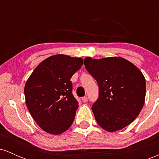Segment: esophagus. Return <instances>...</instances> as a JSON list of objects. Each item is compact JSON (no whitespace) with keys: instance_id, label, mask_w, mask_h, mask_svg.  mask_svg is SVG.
Returning a JSON list of instances; mask_svg holds the SVG:
<instances>
[{"instance_id":"34e87169","label":"esophagus","mask_w":159,"mask_h":159,"mask_svg":"<svg viewBox=\"0 0 159 159\" xmlns=\"http://www.w3.org/2000/svg\"><path fill=\"white\" fill-rule=\"evenodd\" d=\"M81 100L84 102H87V100H88V98H87V96H84V97L81 98Z\"/></svg>"}]
</instances>
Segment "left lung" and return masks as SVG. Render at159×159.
<instances>
[{
	"label": "left lung",
	"mask_w": 159,
	"mask_h": 159,
	"mask_svg": "<svg viewBox=\"0 0 159 159\" xmlns=\"http://www.w3.org/2000/svg\"><path fill=\"white\" fill-rule=\"evenodd\" d=\"M84 64L98 85V98L92 106L98 125L112 132L132 123L145 101L146 81L142 72L120 57H86Z\"/></svg>",
	"instance_id": "1"
}]
</instances>
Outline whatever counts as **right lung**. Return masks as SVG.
Segmentation results:
<instances>
[{
    "instance_id": "obj_1",
    "label": "right lung",
    "mask_w": 159,
    "mask_h": 159,
    "mask_svg": "<svg viewBox=\"0 0 159 159\" xmlns=\"http://www.w3.org/2000/svg\"><path fill=\"white\" fill-rule=\"evenodd\" d=\"M82 65L81 58L57 54L40 63L27 81V107L45 132L60 134L72 125L78 102L70 79Z\"/></svg>"
}]
</instances>
